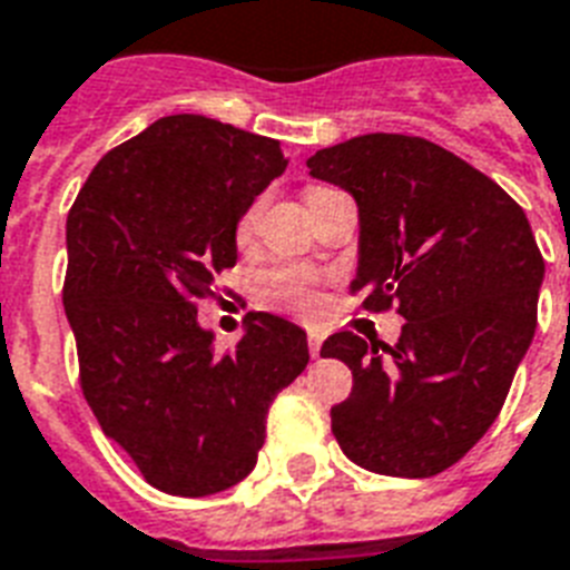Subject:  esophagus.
Wrapping results in <instances>:
<instances>
[{
  "label": "esophagus",
  "mask_w": 570,
  "mask_h": 570,
  "mask_svg": "<svg viewBox=\"0 0 570 570\" xmlns=\"http://www.w3.org/2000/svg\"><path fill=\"white\" fill-rule=\"evenodd\" d=\"M307 348H311V355H313V357H320V352H322V337H320V334H316V331H311V334H307Z\"/></svg>",
  "instance_id": "obj_1"
}]
</instances>
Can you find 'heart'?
<instances>
[{"label":"heart","instance_id":"heart-1","mask_svg":"<svg viewBox=\"0 0 570 570\" xmlns=\"http://www.w3.org/2000/svg\"><path fill=\"white\" fill-rule=\"evenodd\" d=\"M313 191H320V186H313L307 195H313ZM254 224H257V204L248 206V209L239 215L236 230H233L236 233V239H250ZM259 298H263V304H268V307H277V311L298 313V316H313V313L320 311V281H316V275H311L307 268H272V272H266V275L259 277Z\"/></svg>","mask_w":570,"mask_h":570}]
</instances>
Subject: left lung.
<instances>
[{
    "instance_id": "8db88e82",
    "label": "left lung",
    "mask_w": 570,
    "mask_h": 570,
    "mask_svg": "<svg viewBox=\"0 0 570 570\" xmlns=\"http://www.w3.org/2000/svg\"><path fill=\"white\" fill-rule=\"evenodd\" d=\"M307 168L355 197L352 293L405 320L396 346L352 331L322 343L352 370L331 432L373 473L434 476L491 429L532 343L544 259L530 222L491 177L416 136L348 138Z\"/></svg>"
}]
</instances>
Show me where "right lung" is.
Segmentation results:
<instances>
[{"instance_id":"obj_1","label":"right lung","mask_w":570,"mask_h":570,"mask_svg":"<svg viewBox=\"0 0 570 570\" xmlns=\"http://www.w3.org/2000/svg\"><path fill=\"white\" fill-rule=\"evenodd\" d=\"M286 159L281 141L168 115L102 156L67 213L65 313L106 438L174 497L236 485L257 464L268 405L311 361L298 325L250 313L215 352L197 302L236 266V222Z\"/></svg>"}]
</instances>
